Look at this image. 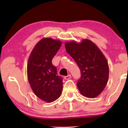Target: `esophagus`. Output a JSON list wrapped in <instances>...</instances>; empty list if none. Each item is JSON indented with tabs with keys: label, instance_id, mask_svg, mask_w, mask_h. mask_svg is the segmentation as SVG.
I'll use <instances>...</instances> for the list:
<instances>
[{
	"label": "esophagus",
	"instance_id": "34e87169",
	"mask_svg": "<svg viewBox=\"0 0 128 128\" xmlns=\"http://www.w3.org/2000/svg\"><path fill=\"white\" fill-rule=\"evenodd\" d=\"M71 77H72L71 75H68V76H64V78L65 80H69L70 78H71Z\"/></svg>",
	"mask_w": 128,
	"mask_h": 128
}]
</instances>
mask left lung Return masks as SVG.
Segmentation results:
<instances>
[{
  "instance_id": "8db88e82",
  "label": "left lung",
  "mask_w": 128,
  "mask_h": 128,
  "mask_svg": "<svg viewBox=\"0 0 128 128\" xmlns=\"http://www.w3.org/2000/svg\"><path fill=\"white\" fill-rule=\"evenodd\" d=\"M65 47L80 69L81 76L77 86L81 94L91 98L98 96L109 78V66L104 54L88 39L82 40L80 43L75 40L66 42Z\"/></svg>"
}]
</instances>
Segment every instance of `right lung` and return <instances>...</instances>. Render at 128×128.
<instances>
[{
    "mask_svg": "<svg viewBox=\"0 0 128 128\" xmlns=\"http://www.w3.org/2000/svg\"><path fill=\"white\" fill-rule=\"evenodd\" d=\"M60 40L43 38L35 45L30 56L27 72L30 85L36 96L48 103L60 96L62 78L52 60L60 48Z\"/></svg>",
    "mask_w": 128,
    "mask_h": 128,
    "instance_id": "right-lung-1",
    "label": "right lung"
}]
</instances>
